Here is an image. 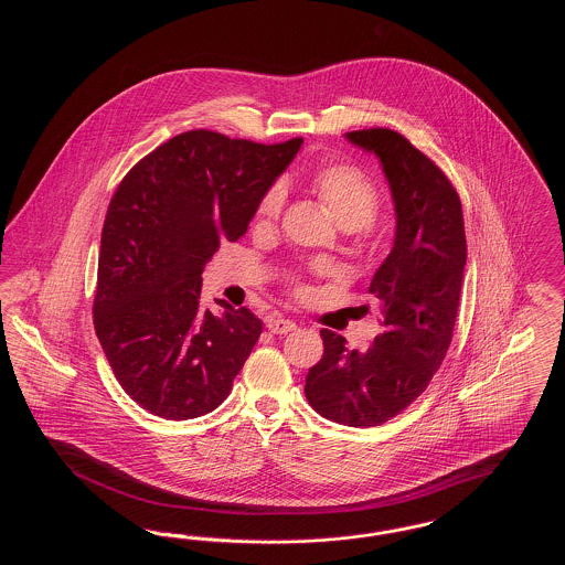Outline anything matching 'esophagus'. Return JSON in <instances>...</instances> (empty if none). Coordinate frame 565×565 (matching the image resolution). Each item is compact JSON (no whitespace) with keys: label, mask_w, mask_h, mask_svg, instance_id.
I'll return each mask as SVG.
<instances>
[{"label":"esophagus","mask_w":565,"mask_h":565,"mask_svg":"<svg viewBox=\"0 0 565 565\" xmlns=\"http://www.w3.org/2000/svg\"><path fill=\"white\" fill-rule=\"evenodd\" d=\"M267 328H269L273 334H288V332L296 330V323L290 322V320H284V318H270L269 322H267Z\"/></svg>","instance_id":"1"}]
</instances>
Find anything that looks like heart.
Instances as JSON below:
<instances>
[{"instance_id": "obj_1", "label": "heart", "mask_w": 565, "mask_h": 565, "mask_svg": "<svg viewBox=\"0 0 565 565\" xmlns=\"http://www.w3.org/2000/svg\"><path fill=\"white\" fill-rule=\"evenodd\" d=\"M309 182L328 214L337 220L339 226L364 228L375 222L381 203L379 190L358 167L348 162H328L313 171ZM284 199L286 194L279 184H273L265 190L254 212L256 226L267 228L275 224L281 214ZM295 295H307V288L302 284H296Z\"/></svg>"}]
</instances>
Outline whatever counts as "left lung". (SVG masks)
I'll list each match as a JSON object with an SVG mask.
<instances>
[{
  "label": "left lung",
  "mask_w": 565,
  "mask_h": 565,
  "mask_svg": "<svg viewBox=\"0 0 565 565\" xmlns=\"http://www.w3.org/2000/svg\"><path fill=\"white\" fill-rule=\"evenodd\" d=\"M383 164L396 205V242L371 281L381 332L366 351L322 330V360L305 396L330 422L369 428L401 415L428 387L454 339L466 233L461 201L445 171L404 135L373 127L348 134Z\"/></svg>",
  "instance_id": "8db88e82"
}]
</instances>
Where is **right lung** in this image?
Segmentation results:
<instances>
[{
  "instance_id": "right-lung-1",
  "label": "right lung",
  "mask_w": 565,
  "mask_h": 565,
  "mask_svg": "<svg viewBox=\"0 0 565 565\" xmlns=\"http://www.w3.org/2000/svg\"><path fill=\"white\" fill-rule=\"evenodd\" d=\"M302 137L256 143L194 129L122 178L102 231L93 323L122 390L162 419L201 417L226 401L263 322L224 300L201 307V273L242 239L263 192Z\"/></svg>"
}]
</instances>
